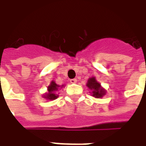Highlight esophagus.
Segmentation results:
<instances>
[{
    "label": "esophagus",
    "instance_id": "obj_1",
    "mask_svg": "<svg viewBox=\"0 0 146 146\" xmlns=\"http://www.w3.org/2000/svg\"><path fill=\"white\" fill-rule=\"evenodd\" d=\"M70 82L72 83V84H74V83H76L77 82V79L76 78H73V79L70 80Z\"/></svg>",
    "mask_w": 146,
    "mask_h": 146
}]
</instances>
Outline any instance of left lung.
Instances as JSON below:
<instances>
[{
    "mask_svg": "<svg viewBox=\"0 0 146 146\" xmlns=\"http://www.w3.org/2000/svg\"><path fill=\"white\" fill-rule=\"evenodd\" d=\"M86 86L90 89V93L93 97L96 98H102L106 95V90L101 85L99 82L96 80L95 77H92L88 79Z\"/></svg>",
    "mask_w": 146,
    "mask_h": 146,
    "instance_id": "obj_1",
    "label": "left lung"
}]
</instances>
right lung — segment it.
<instances>
[{
	"mask_svg": "<svg viewBox=\"0 0 146 146\" xmlns=\"http://www.w3.org/2000/svg\"><path fill=\"white\" fill-rule=\"evenodd\" d=\"M63 87H64V85H57L56 82L54 81H51L50 85L48 86V90L43 95V98H44L47 100L49 101H53L54 99H56L58 97V90H60L61 88H62Z\"/></svg>",
	"mask_w": 146,
	"mask_h": 146,
	"instance_id": "add662e5",
	"label": "right lung"
}]
</instances>
